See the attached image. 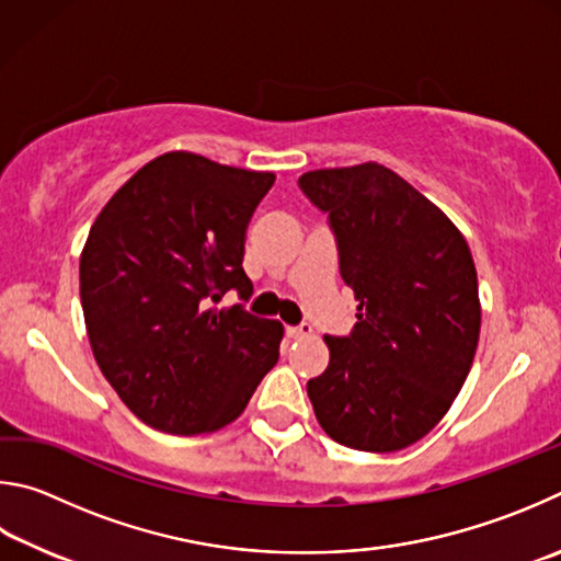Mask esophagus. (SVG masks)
Instances as JSON below:
<instances>
[{
  "label": "esophagus",
  "instance_id": "34e87169",
  "mask_svg": "<svg viewBox=\"0 0 561 561\" xmlns=\"http://www.w3.org/2000/svg\"><path fill=\"white\" fill-rule=\"evenodd\" d=\"M286 335H288L290 340L308 337V335H312V328L308 325V322H300V325H288V328H286Z\"/></svg>",
  "mask_w": 561,
  "mask_h": 561
}]
</instances>
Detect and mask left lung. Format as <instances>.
<instances>
[{"label": "left lung", "instance_id": "left-lung-1", "mask_svg": "<svg viewBox=\"0 0 561 561\" xmlns=\"http://www.w3.org/2000/svg\"><path fill=\"white\" fill-rule=\"evenodd\" d=\"M328 214L340 275L355 290L350 335H325L330 365L308 381L325 434L391 454L434 428L470 371L480 335L473 255L448 216L385 164L306 172Z\"/></svg>", "mask_w": 561, "mask_h": 561}]
</instances>
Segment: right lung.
Listing matches in <instances>:
<instances>
[{
    "label": "right lung",
    "instance_id": "obj_1",
    "mask_svg": "<svg viewBox=\"0 0 561 561\" xmlns=\"http://www.w3.org/2000/svg\"><path fill=\"white\" fill-rule=\"evenodd\" d=\"M275 182L271 172L167 152L137 170L91 226L81 306L93 355L147 426L196 436L241 416L278 362L283 325L249 300L243 236Z\"/></svg>",
    "mask_w": 561,
    "mask_h": 561
}]
</instances>
